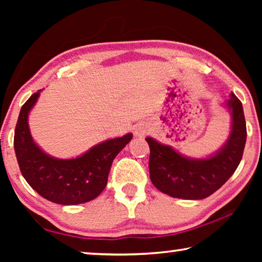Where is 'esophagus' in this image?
Listing matches in <instances>:
<instances>
[{"mask_svg":"<svg viewBox=\"0 0 262 262\" xmlns=\"http://www.w3.org/2000/svg\"><path fill=\"white\" fill-rule=\"evenodd\" d=\"M148 130H149V127L147 123H139V125L135 127L134 134L135 136H143L147 134Z\"/></svg>","mask_w":262,"mask_h":262,"instance_id":"esophagus-1","label":"esophagus"}]
</instances>
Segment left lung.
<instances>
[{
  "mask_svg": "<svg viewBox=\"0 0 262 262\" xmlns=\"http://www.w3.org/2000/svg\"><path fill=\"white\" fill-rule=\"evenodd\" d=\"M224 106L231 115L228 140L209 156L187 157L171 145L148 136L149 171L155 187L172 198L202 200L221 188L236 171L246 143V122L243 105L234 94Z\"/></svg>",
  "mask_w": 262,
  "mask_h": 262,
  "instance_id": "1",
  "label": "left lung"
}]
</instances>
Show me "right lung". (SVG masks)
<instances>
[{
  "label": "right lung",
  "instance_id": "right-lung-1",
  "mask_svg": "<svg viewBox=\"0 0 262 262\" xmlns=\"http://www.w3.org/2000/svg\"><path fill=\"white\" fill-rule=\"evenodd\" d=\"M41 91L21 106L16 125L14 147L21 174L39 195L57 205H81L94 200L106 187L114 158L129 143L133 134L100 142L75 158L53 157L35 143L29 127L30 112Z\"/></svg>",
  "mask_w": 262,
  "mask_h": 262
}]
</instances>
